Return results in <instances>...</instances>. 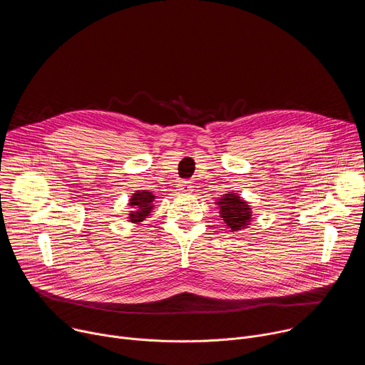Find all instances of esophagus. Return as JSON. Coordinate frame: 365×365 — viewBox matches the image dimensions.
<instances>
[{"label":"esophagus","mask_w":365,"mask_h":365,"mask_svg":"<svg viewBox=\"0 0 365 365\" xmlns=\"http://www.w3.org/2000/svg\"><path fill=\"white\" fill-rule=\"evenodd\" d=\"M178 190L182 193H189L192 190V185L187 180H182L178 183Z\"/></svg>","instance_id":"obj_1"}]
</instances>
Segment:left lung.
<instances>
[{
	"mask_svg": "<svg viewBox=\"0 0 365 365\" xmlns=\"http://www.w3.org/2000/svg\"><path fill=\"white\" fill-rule=\"evenodd\" d=\"M218 205L225 227H228L232 232L247 228L251 220V211L247 202H244L238 195L227 193L222 199H220Z\"/></svg>",
	"mask_w": 365,
	"mask_h": 365,
	"instance_id": "8db88e82",
	"label": "left lung"
}]
</instances>
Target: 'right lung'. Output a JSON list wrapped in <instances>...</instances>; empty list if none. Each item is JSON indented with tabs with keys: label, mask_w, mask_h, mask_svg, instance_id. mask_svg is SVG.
Masks as SVG:
<instances>
[{
	"label": "right lung",
	"mask_w": 365,
	"mask_h": 365,
	"mask_svg": "<svg viewBox=\"0 0 365 365\" xmlns=\"http://www.w3.org/2000/svg\"><path fill=\"white\" fill-rule=\"evenodd\" d=\"M155 196H153L151 192L147 190H137L133 197L130 199V206H133V211L130 214V221L134 224L141 222L144 218L148 217L150 211L153 210V200Z\"/></svg>",
	"instance_id": "1"
}]
</instances>
